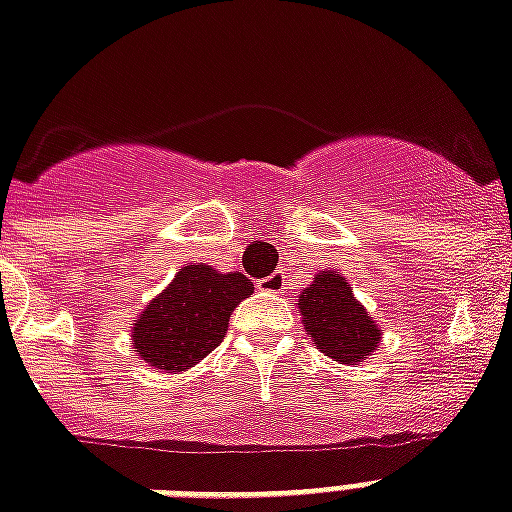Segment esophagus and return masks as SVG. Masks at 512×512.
<instances>
[{
    "instance_id": "1",
    "label": "esophagus",
    "mask_w": 512,
    "mask_h": 512,
    "mask_svg": "<svg viewBox=\"0 0 512 512\" xmlns=\"http://www.w3.org/2000/svg\"><path fill=\"white\" fill-rule=\"evenodd\" d=\"M260 289L268 294H273V297H278V294H284L286 289H289V281H286V276L278 270V273H270L268 278H263L260 281Z\"/></svg>"
}]
</instances>
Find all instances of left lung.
<instances>
[{
  "instance_id": "left-lung-1",
  "label": "left lung",
  "mask_w": 512,
  "mask_h": 512,
  "mask_svg": "<svg viewBox=\"0 0 512 512\" xmlns=\"http://www.w3.org/2000/svg\"><path fill=\"white\" fill-rule=\"evenodd\" d=\"M297 307L315 347L336 363L360 365L381 342L378 323L336 270H321L313 284L302 289Z\"/></svg>"
}]
</instances>
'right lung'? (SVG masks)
<instances>
[{
    "mask_svg": "<svg viewBox=\"0 0 512 512\" xmlns=\"http://www.w3.org/2000/svg\"><path fill=\"white\" fill-rule=\"evenodd\" d=\"M255 292L244 273L191 263L131 323V350L160 373H181L223 342L236 305Z\"/></svg>",
    "mask_w": 512,
    "mask_h": 512,
    "instance_id": "obj_1",
    "label": "right lung"
}]
</instances>
